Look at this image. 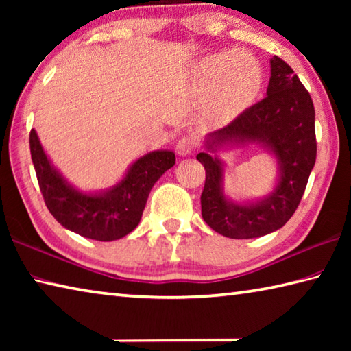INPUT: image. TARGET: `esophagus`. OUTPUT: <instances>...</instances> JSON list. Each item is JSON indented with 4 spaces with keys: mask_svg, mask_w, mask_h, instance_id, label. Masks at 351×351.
Returning <instances> with one entry per match:
<instances>
[{
    "mask_svg": "<svg viewBox=\"0 0 351 351\" xmlns=\"http://www.w3.org/2000/svg\"><path fill=\"white\" fill-rule=\"evenodd\" d=\"M198 145V141L195 136L189 134V136H182V138L178 141L176 144V152L181 154V156H187V154L192 153L195 148Z\"/></svg>",
    "mask_w": 351,
    "mask_h": 351,
    "instance_id": "1",
    "label": "esophagus"
}]
</instances>
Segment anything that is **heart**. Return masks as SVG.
<instances>
[{
	"mask_svg": "<svg viewBox=\"0 0 351 351\" xmlns=\"http://www.w3.org/2000/svg\"><path fill=\"white\" fill-rule=\"evenodd\" d=\"M201 88L212 90L210 105L218 114H230L246 106L260 91L261 68L247 52L221 51L203 58L195 68Z\"/></svg>",
	"mask_w": 351,
	"mask_h": 351,
	"instance_id": "obj_1",
	"label": "heart"
}]
</instances>
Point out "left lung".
<instances>
[{
	"label": "left lung",
	"mask_w": 351,
	"mask_h": 351,
	"mask_svg": "<svg viewBox=\"0 0 351 351\" xmlns=\"http://www.w3.org/2000/svg\"><path fill=\"white\" fill-rule=\"evenodd\" d=\"M257 142L277 159L280 180L274 192L252 204L232 203L223 193V162L210 153H198L206 182L201 193L204 221L229 239H255L274 232L293 217L316 162L314 105L293 68L280 57L271 58V79L266 97L229 125L207 136V150L224 144Z\"/></svg>",
	"instance_id": "obj_1"
}]
</instances>
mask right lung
I'll use <instances>...</instances> for the list:
<instances>
[{
  "instance_id": "add662e5",
  "label": "right lung",
  "mask_w": 351,
  "mask_h": 351,
  "mask_svg": "<svg viewBox=\"0 0 351 351\" xmlns=\"http://www.w3.org/2000/svg\"><path fill=\"white\" fill-rule=\"evenodd\" d=\"M31 156L46 207L58 223L85 239L112 241L139 224L148 193L164 171L175 165V153L158 150L139 158L123 180L102 193H82L49 162L35 130L29 134Z\"/></svg>"
}]
</instances>
